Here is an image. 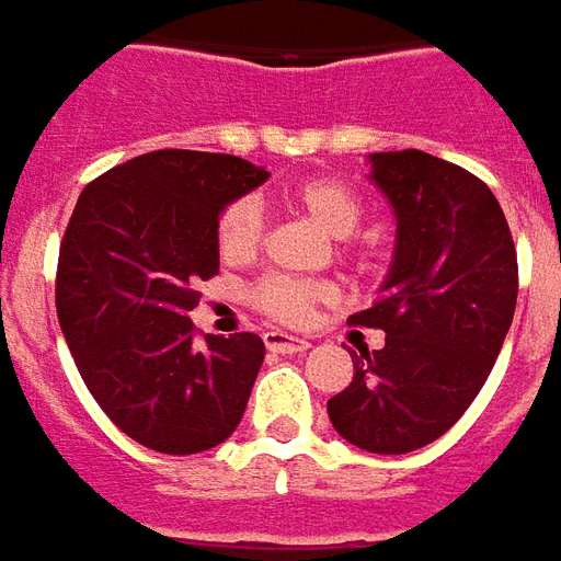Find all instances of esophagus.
I'll return each mask as SVG.
<instances>
[{"mask_svg": "<svg viewBox=\"0 0 561 561\" xmlns=\"http://www.w3.org/2000/svg\"><path fill=\"white\" fill-rule=\"evenodd\" d=\"M265 341V347L272 353H305L311 344L299 335H287V332H280V329H272V332H265L262 335Z\"/></svg>", "mask_w": 561, "mask_h": 561, "instance_id": "34e87169", "label": "esophagus"}]
</instances>
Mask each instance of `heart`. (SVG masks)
I'll return each instance as SVG.
<instances>
[{
  "instance_id": "b5f03b06",
  "label": "heart",
  "mask_w": 561,
  "mask_h": 561,
  "mask_svg": "<svg viewBox=\"0 0 561 561\" xmlns=\"http://www.w3.org/2000/svg\"><path fill=\"white\" fill-rule=\"evenodd\" d=\"M289 205L320 226L329 238H351L365 217L363 196L341 178H308L287 190ZM262 241V210L253 198H238L220 214L217 224V248L226 260H248L256 253ZM335 296L329 284L313 280H289V277H268L253 289L256 308L274 320L301 323L313 305Z\"/></svg>"
}]
</instances>
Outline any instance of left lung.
Returning <instances> with one entry per match:
<instances>
[{
  "label": "left lung",
  "mask_w": 561,
  "mask_h": 561,
  "mask_svg": "<svg viewBox=\"0 0 561 561\" xmlns=\"http://www.w3.org/2000/svg\"><path fill=\"white\" fill-rule=\"evenodd\" d=\"M368 181L396 217L380 296L356 325L387 332L353 353V380L329 420L353 447L399 456L438 440L499 359L516 308V250L480 178L423 150L368 153Z\"/></svg>",
  "instance_id": "1"
}]
</instances>
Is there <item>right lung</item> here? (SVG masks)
I'll return each instance as SVG.
<instances>
[{
  "instance_id": "add662e5",
  "label": "right lung",
  "mask_w": 561,
  "mask_h": 561,
  "mask_svg": "<svg viewBox=\"0 0 561 561\" xmlns=\"http://www.w3.org/2000/svg\"><path fill=\"white\" fill-rule=\"evenodd\" d=\"M265 181L241 157L153 150L83 186L75 205L59 248V329L99 408L150 450H210L244 416L262 337L196 344L190 311L198 277L220 268V214Z\"/></svg>"
}]
</instances>
